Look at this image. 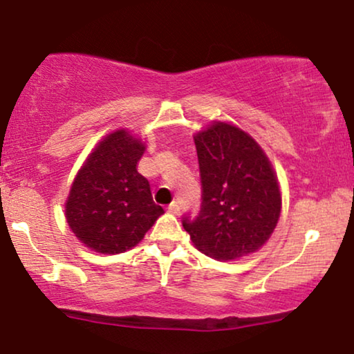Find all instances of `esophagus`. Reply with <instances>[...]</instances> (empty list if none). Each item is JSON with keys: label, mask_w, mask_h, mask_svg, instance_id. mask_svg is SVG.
Returning <instances> with one entry per match:
<instances>
[{"label": "esophagus", "mask_w": 354, "mask_h": 354, "mask_svg": "<svg viewBox=\"0 0 354 354\" xmlns=\"http://www.w3.org/2000/svg\"><path fill=\"white\" fill-rule=\"evenodd\" d=\"M169 212H170V214H174V215L180 214V203H178V202H172V203H170V205H169Z\"/></svg>", "instance_id": "1"}]
</instances>
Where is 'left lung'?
<instances>
[{
  "label": "left lung",
  "instance_id": "1",
  "mask_svg": "<svg viewBox=\"0 0 354 354\" xmlns=\"http://www.w3.org/2000/svg\"><path fill=\"white\" fill-rule=\"evenodd\" d=\"M202 207L182 220L192 243L215 260H236L265 245L281 212V192L267 153L250 134L214 120L194 136Z\"/></svg>",
  "mask_w": 354,
  "mask_h": 354
}]
</instances>
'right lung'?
Returning a JSON list of instances; mask_svg holds the SVG:
<instances>
[{"label": "right lung", "instance_id": "1", "mask_svg": "<svg viewBox=\"0 0 354 354\" xmlns=\"http://www.w3.org/2000/svg\"><path fill=\"white\" fill-rule=\"evenodd\" d=\"M145 144L127 129L111 132L94 147L74 177L66 220L87 248L115 255L136 247L164 214L151 185L137 172Z\"/></svg>", "mask_w": 354, "mask_h": 354}]
</instances>
